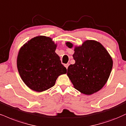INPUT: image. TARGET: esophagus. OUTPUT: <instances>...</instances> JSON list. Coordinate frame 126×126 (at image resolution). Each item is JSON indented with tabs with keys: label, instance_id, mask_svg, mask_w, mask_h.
<instances>
[{
	"label": "esophagus",
	"instance_id": "34e87169",
	"mask_svg": "<svg viewBox=\"0 0 126 126\" xmlns=\"http://www.w3.org/2000/svg\"><path fill=\"white\" fill-rule=\"evenodd\" d=\"M68 66H69V63H66V64H65V66L66 69H68Z\"/></svg>",
	"mask_w": 126,
	"mask_h": 126
}]
</instances>
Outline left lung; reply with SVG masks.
Returning a JSON list of instances; mask_svg holds the SVG:
<instances>
[{
	"label": "left lung",
	"mask_w": 126,
	"mask_h": 126,
	"mask_svg": "<svg viewBox=\"0 0 126 126\" xmlns=\"http://www.w3.org/2000/svg\"><path fill=\"white\" fill-rule=\"evenodd\" d=\"M68 47L72 43H66ZM73 57L74 64L68 66L67 75L74 88L82 94L97 92L106 84L113 67V61L108 51L99 42L85 41L75 47Z\"/></svg>",
	"instance_id": "8db88e82"
}]
</instances>
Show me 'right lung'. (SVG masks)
<instances>
[{"label": "right lung", "mask_w": 126, "mask_h": 126, "mask_svg": "<svg viewBox=\"0 0 126 126\" xmlns=\"http://www.w3.org/2000/svg\"><path fill=\"white\" fill-rule=\"evenodd\" d=\"M57 45L49 37L32 38L20 49L17 60L18 71L31 89L43 92L55 85L58 76L66 69L55 52Z\"/></svg>", "instance_id": "right-lung-1"}]
</instances>
